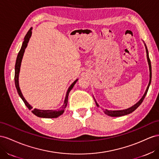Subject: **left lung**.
<instances>
[{
	"label": "left lung",
	"instance_id": "obj_1",
	"mask_svg": "<svg viewBox=\"0 0 159 159\" xmlns=\"http://www.w3.org/2000/svg\"><path fill=\"white\" fill-rule=\"evenodd\" d=\"M144 46L145 48H146V52H147V61H148V66H149V71H150V80H149V83L148 84V87L147 88L146 91H145L144 95L143 96V97L141 98V99L140 100V101L137 102L134 105H133V107H131L127 109H125V110H121V111H108V110H105L104 112L106 115H108V116H124L126 115H129L130 113L133 112L134 111H135L137 108L140 105V104H141L143 101V100L145 98V96H146L147 92H148V90L149 87H150V84L151 83V79H152V69H151V61H150V58H149V56H148V49L146 47V44H144ZM95 101V100H94ZM95 102H96V105L97 107H99V105H98V103L97 102V101H95Z\"/></svg>",
	"mask_w": 159,
	"mask_h": 159
}]
</instances>
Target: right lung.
<instances>
[{
  "instance_id": "1",
  "label": "right lung",
  "mask_w": 159,
  "mask_h": 159,
  "mask_svg": "<svg viewBox=\"0 0 159 159\" xmlns=\"http://www.w3.org/2000/svg\"><path fill=\"white\" fill-rule=\"evenodd\" d=\"M32 28L29 29L28 31V33H26L25 35V39H24V41L22 43V45L21 47V48L20 50V51L18 54L17 58H16V64H15V86H16V89L17 90V92L19 93V95L20 97L22 98V101L25 102V105L27 107V108H29V110H31L33 107H32L28 103L25 98H24L23 95H22L21 90L19 87V72H20V65H21V61H22V57H23V54L25 51V48L27 47V44L29 43V40L31 37L32 34ZM78 79H76L75 80L73 83H72V84L70 86V87L67 90V93L66 94V97L65 99V102H64V105H63L57 111H54V110H39L37 109V108H34V109L32 111V112L33 113L34 115L36 116H37L39 117H41V118H49V119H52V118H57L58 116H59L61 115L63 112L65 111V108H66L67 105V102H68V97H69V94L70 93L72 89L73 88L74 85L75 83L77 82Z\"/></svg>"
}]
</instances>
